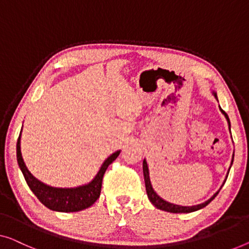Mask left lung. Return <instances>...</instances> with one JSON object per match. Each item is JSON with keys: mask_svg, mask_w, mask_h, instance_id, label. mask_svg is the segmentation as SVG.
I'll list each match as a JSON object with an SVG mask.
<instances>
[{"mask_svg": "<svg viewBox=\"0 0 249 249\" xmlns=\"http://www.w3.org/2000/svg\"><path fill=\"white\" fill-rule=\"evenodd\" d=\"M213 94L215 96V99H217V94H215V93H213ZM220 111H221L223 114H225L227 121H228V124H229V129H230V120H229L228 116H227V113L221 109V107H220ZM232 161H233V156H232L231 164H232ZM142 171H143V178H145L146 191H147V196H148V199L150 200V202L155 205V207H156L157 209H160V210H164V211H167V212H173V213H189V212H193V211L200 210V209L204 208L205 205H208L209 203H210L211 201L213 200L214 197L218 196V193H219V191H218V192L215 193L214 196L211 197V199H209L208 201H205L204 203H201V204H197V205H193V207H182V205L169 203V202H167V201H165V200L161 199V197L158 196L156 192H155L154 189H153V186H151V183H150V179H149L148 166H147L146 160H143V161H142Z\"/></svg>", "mask_w": 249, "mask_h": 249, "instance_id": "8db88e82", "label": "left lung"}]
</instances>
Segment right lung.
Masks as SVG:
<instances>
[{"label": "right lung", "mask_w": 249, "mask_h": 249, "mask_svg": "<svg viewBox=\"0 0 249 249\" xmlns=\"http://www.w3.org/2000/svg\"><path fill=\"white\" fill-rule=\"evenodd\" d=\"M20 139L21 132L17 142V158L18 164H19L21 171H22L27 184L45 207L50 209V210L59 212H76L91 207L100 197L104 173H106L107 168L109 167V165L120 154V150H119L111 155L110 157H107V160L101 166L94 179L91 183H89V184L75 187V189H57V187L48 186L40 181H38L29 172V169L23 161L22 155H21Z\"/></svg>", "instance_id": "obj_1"}]
</instances>
